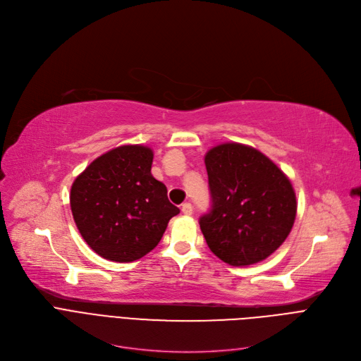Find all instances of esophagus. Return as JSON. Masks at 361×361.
Here are the masks:
<instances>
[{
    "label": "esophagus",
    "mask_w": 361,
    "mask_h": 361,
    "mask_svg": "<svg viewBox=\"0 0 361 361\" xmlns=\"http://www.w3.org/2000/svg\"><path fill=\"white\" fill-rule=\"evenodd\" d=\"M182 213H183L185 216H192V213H194L192 204H190V202H185V204L182 205Z\"/></svg>",
    "instance_id": "34e87169"
}]
</instances>
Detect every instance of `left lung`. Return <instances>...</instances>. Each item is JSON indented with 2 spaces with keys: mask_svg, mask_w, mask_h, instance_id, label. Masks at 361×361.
Here are the masks:
<instances>
[{
  "mask_svg": "<svg viewBox=\"0 0 361 361\" xmlns=\"http://www.w3.org/2000/svg\"><path fill=\"white\" fill-rule=\"evenodd\" d=\"M213 209L200 226L208 247L231 267L267 259L293 228L298 201L288 176L268 156L240 142L204 156Z\"/></svg>",
  "mask_w": 361,
  "mask_h": 361,
  "instance_id": "1",
  "label": "left lung"
}]
</instances>
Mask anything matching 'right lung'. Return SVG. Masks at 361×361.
Masks as SVG:
<instances>
[{"instance_id": "add662e5", "label": "right lung", "mask_w": 361, "mask_h": 361, "mask_svg": "<svg viewBox=\"0 0 361 361\" xmlns=\"http://www.w3.org/2000/svg\"><path fill=\"white\" fill-rule=\"evenodd\" d=\"M153 150L119 145L94 159L74 179L71 213L81 238L99 257L133 262L153 250L179 208L152 175Z\"/></svg>"}]
</instances>
